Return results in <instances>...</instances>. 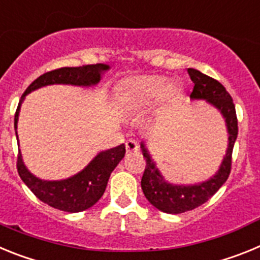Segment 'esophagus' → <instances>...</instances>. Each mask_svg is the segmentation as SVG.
I'll list each match as a JSON object with an SVG mask.
<instances>
[{"label":"esophagus","mask_w":260,"mask_h":260,"mask_svg":"<svg viewBox=\"0 0 260 260\" xmlns=\"http://www.w3.org/2000/svg\"><path fill=\"white\" fill-rule=\"evenodd\" d=\"M139 150V146L135 141L130 139V141L126 142V152L127 153H133V152H137Z\"/></svg>","instance_id":"34e87169"}]
</instances>
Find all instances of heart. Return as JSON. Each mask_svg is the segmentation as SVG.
I'll use <instances>...</instances> for the list:
<instances>
[{"label":"heart","instance_id":"1","mask_svg":"<svg viewBox=\"0 0 260 260\" xmlns=\"http://www.w3.org/2000/svg\"><path fill=\"white\" fill-rule=\"evenodd\" d=\"M180 98V88L167 77L157 74L133 75L122 79L116 87L113 103L122 113H139L152 105L168 109Z\"/></svg>","mask_w":260,"mask_h":260}]
</instances>
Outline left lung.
<instances>
[{"mask_svg":"<svg viewBox=\"0 0 260 260\" xmlns=\"http://www.w3.org/2000/svg\"><path fill=\"white\" fill-rule=\"evenodd\" d=\"M194 88L190 100H203L211 107L219 110L225 121L228 144L220 162L219 169L213 176L198 183H172L167 181L156 165L155 158L150 153L146 142H141V148L146 157V169L142 177V190L147 201L153 207L165 213H182L199 207L215 194L228 180L231 173L232 152L238 134L237 116L232 96L220 82L203 74L197 69H187Z\"/></svg>","mask_w":260,"mask_h":260,"instance_id":"8db88e82","label":"left lung"}]
</instances>
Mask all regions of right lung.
<instances>
[{
	"label": "right lung",
	"mask_w": 260,
	"mask_h": 260,
	"mask_svg": "<svg viewBox=\"0 0 260 260\" xmlns=\"http://www.w3.org/2000/svg\"><path fill=\"white\" fill-rule=\"evenodd\" d=\"M109 70L110 66L107 63L86 65L80 68H62L45 73L34 80L20 98L17 112H15L14 128H15L18 143H19V138H18L17 130L20 107L28 93L43 87L53 86V84L86 87V88L98 86L103 75ZM125 144H119L109 150L100 151L82 171L75 173L74 176L63 178V180L49 181L41 180L31 173L23 161V156L19 151L18 173L23 182L28 186V189L45 204L59 211H65V212H82L92 207L93 204L102 198L107 189L110 173L125 157Z\"/></svg>",
	"instance_id": "obj_1"
}]
</instances>
